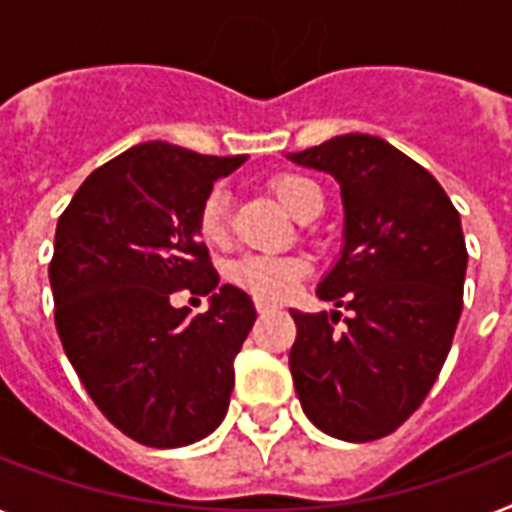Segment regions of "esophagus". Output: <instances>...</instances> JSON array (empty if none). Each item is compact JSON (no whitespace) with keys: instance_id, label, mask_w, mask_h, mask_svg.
Instances as JSON below:
<instances>
[{"instance_id":"34e87169","label":"esophagus","mask_w":512,"mask_h":512,"mask_svg":"<svg viewBox=\"0 0 512 512\" xmlns=\"http://www.w3.org/2000/svg\"><path fill=\"white\" fill-rule=\"evenodd\" d=\"M273 310V305L270 302H265V299H257V313H270Z\"/></svg>"}]
</instances>
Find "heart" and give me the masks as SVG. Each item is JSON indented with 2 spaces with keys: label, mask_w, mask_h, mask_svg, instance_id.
<instances>
[{
  "label": "heart",
  "mask_w": 512,
  "mask_h": 512,
  "mask_svg": "<svg viewBox=\"0 0 512 512\" xmlns=\"http://www.w3.org/2000/svg\"><path fill=\"white\" fill-rule=\"evenodd\" d=\"M278 202L294 215L302 218L307 213H321L323 191L321 186L297 173H284L270 184ZM197 231L202 242L220 247L228 239V197L226 191L215 186L210 189L197 215ZM307 260L297 255H242L231 263L228 276L236 286H242L260 299H281L292 292L297 278L305 276Z\"/></svg>",
  "instance_id": "obj_1"
}]
</instances>
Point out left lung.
Masks as SVG:
<instances>
[{
  "label": "left lung",
  "mask_w": 512,
  "mask_h": 512,
  "mask_svg": "<svg viewBox=\"0 0 512 512\" xmlns=\"http://www.w3.org/2000/svg\"><path fill=\"white\" fill-rule=\"evenodd\" d=\"M286 157L342 189V255L315 294L350 310L342 334L336 310H289L294 389L328 436L373 442L421 407L452 347L468 265L460 215L429 170L378 136H334Z\"/></svg>",
  "instance_id": "8db88e82"
}]
</instances>
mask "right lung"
Listing matches in <instances>:
<instances>
[{
    "label": "right lung",
    "mask_w": 512,
    "mask_h": 512,
    "mask_svg": "<svg viewBox=\"0 0 512 512\" xmlns=\"http://www.w3.org/2000/svg\"><path fill=\"white\" fill-rule=\"evenodd\" d=\"M247 155L147 141L97 168L57 220L54 323L81 384L112 426L147 447H186L226 418L234 360L257 313L220 284L197 215ZM210 293L202 316L173 291Z\"/></svg>",
    "instance_id": "1"
}]
</instances>
